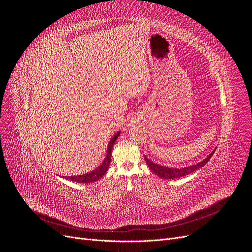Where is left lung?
I'll return each instance as SVG.
<instances>
[{
	"label": "left lung",
	"instance_id": "1",
	"mask_svg": "<svg viewBox=\"0 0 252 252\" xmlns=\"http://www.w3.org/2000/svg\"><path fill=\"white\" fill-rule=\"evenodd\" d=\"M216 150H213L211 154L206 158L205 159H203L202 162H200L199 164L196 165H192V166H188L185 167V168H169V167H165V166H161L158 164H156L154 162L149 161V159L145 157V161H146V164L148 165V167L150 168V170L152 172H155L157 175H158L159 178L165 179V180H171V179H179L181 177H184V175H187L189 173H191L197 169H200L201 167H203L205 164H207L208 161L210 159L211 156L215 154Z\"/></svg>",
	"mask_w": 252,
	"mask_h": 252
}]
</instances>
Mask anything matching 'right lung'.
<instances>
[{
    "instance_id": "add662e5",
    "label": "right lung",
    "mask_w": 252,
    "mask_h": 252,
    "mask_svg": "<svg viewBox=\"0 0 252 252\" xmlns=\"http://www.w3.org/2000/svg\"><path fill=\"white\" fill-rule=\"evenodd\" d=\"M120 135V132L114 134L109 144H108V149H107V155H106V158L104 159V162L102 163V165L98 167V168L94 169V171L88 172L86 174H83V175H72V177H66L65 179L70 180L72 182H77V183H93L94 181L100 180L103 175L106 173L108 169V166L110 164V159H111V151H112V147L114 143H116L118 136Z\"/></svg>"
}]
</instances>
